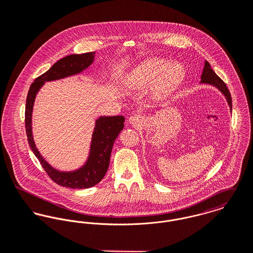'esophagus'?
<instances>
[{
    "label": "esophagus",
    "instance_id": "34e87169",
    "mask_svg": "<svg viewBox=\"0 0 253 253\" xmlns=\"http://www.w3.org/2000/svg\"><path fill=\"white\" fill-rule=\"evenodd\" d=\"M142 116L140 114H134L129 117V123L134 126H139L142 123Z\"/></svg>",
    "mask_w": 253,
    "mask_h": 253
}]
</instances>
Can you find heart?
Segmentation results:
<instances>
[{
    "label": "heart",
    "mask_w": 253,
    "mask_h": 253,
    "mask_svg": "<svg viewBox=\"0 0 253 253\" xmlns=\"http://www.w3.org/2000/svg\"><path fill=\"white\" fill-rule=\"evenodd\" d=\"M182 77V68L176 63L167 65L161 59H149L142 62L131 74L127 84L133 88H146L154 85L158 96L166 94Z\"/></svg>",
    "instance_id": "obj_1"
}]
</instances>
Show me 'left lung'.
<instances>
[{
	"mask_svg": "<svg viewBox=\"0 0 253 253\" xmlns=\"http://www.w3.org/2000/svg\"><path fill=\"white\" fill-rule=\"evenodd\" d=\"M202 84H211L216 86L223 94H224L227 102L230 106V109L232 110V98H231V94L227 88V86L225 84L224 82L213 72V70L211 68V65L208 61L205 62V68L201 77Z\"/></svg>",
	"mask_w": 253,
	"mask_h": 253,
	"instance_id": "8db88e82",
	"label": "left lung"
}]
</instances>
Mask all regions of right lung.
Returning <instances> with one entry per match:
<instances>
[{
  "label": "right lung",
  "instance_id": "1",
  "mask_svg": "<svg viewBox=\"0 0 253 253\" xmlns=\"http://www.w3.org/2000/svg\"><path fill=\"white\" fill-rule=\"evenodd\" d=\"M95 52L84 54H73L60 59L44 74L38 77L29 88L25 107V128L29 145L39 159L42 167L47 175L58 185L69 188H89L99 183L105 176L109 165L114 140L124 127L123 116L101 117L96 122L92 137L91 150L88 161L79 170L72 172H61L51 168L41 156L33 140L31 117L35 97L44 82L55 81L68 76L79 74L87 68L94 60Z\"/></svg>",
  "mask_w": 253,
  "mask_h": 253
}]
</instances>
